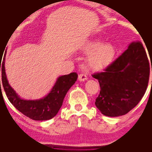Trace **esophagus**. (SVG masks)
I'll use <instances>...</instances> for the list:
<instances>
[{
	"mask_svg": "<svg viewBox=\"0 0 152 152\" xmlns=\"http://www.w3.org/2000/svg\"><path fill=\"white\" fill-rule=\"evenodd\" d=\"M86 75H85V74H80V75H78V80H79L80 82H84V81H86Z\"/></svg>",
	"mask_w": 152,
	"mask_h": 152,
	"instance_id": "obj_1",
	"label": "esophagus"
}]
</instances>
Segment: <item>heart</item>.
<instances>
[{
	"mask_svg": "<svg viewBox=\"0 0 152 152\" xmlns=\"http://www.w3.org/2000/svg\"><path fill=\"white\" fill-rule=\"evenodd\" d=\"M84 50L88 54L87 67L90 70H100L107 67L113 62L116 49L110 43H104L100 40H91L85 46Z\"/></svg>",
	"mask_w": 152,
	"mask_h": 152,
	"instance_id": "obj_1",
	"label": "heart"
}]
</instances>
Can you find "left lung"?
I'll return each mask as SVG.
<instances>
[{"instance_id": "1", "label": "left lung", "mask_w": 152, "mask_h": 152, "mask_svg": "<svg viewBox=\"0 0 152 152\" xmlns=\"http://www.w3.org/2000/svg\"><path fill=\"white\" fill-rule=\"evenodd\" d=\"M150 70L148 55L142 43L132 42L104 72L92 75L98 80L101 87L95 102L97 109L103 115L112 117L131 111L145 94Z\"/></svg>"}]
</instances>
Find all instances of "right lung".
<instances>
[{"mask_svg": "<svg viewBox=\"0 0 152 152\" xmlns=\"http://www.w3.org/2000/svg\"><path fill=\"white\" fill-rule=\"evenodd\" d=\"M4 58L5 56L0 64L2 86L8 99L13 104L14 107L23 115L34 121H47L56 116L63 104L66 93L77 81V73L73 72L70 73V75H63L58 77L50 92L43 98L39 100H23L19 97L8 82L4 69Z\"/></svg>", "mask_w": 152, "mask_h": 152, "instance_id": "right-lung-1", "label": "right lung"}]
</instances>
